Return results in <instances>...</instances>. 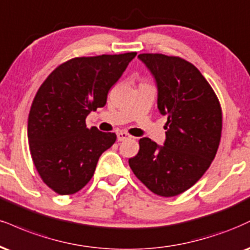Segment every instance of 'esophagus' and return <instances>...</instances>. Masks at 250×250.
<instances>
[{
	"label": "esophagus",
	"instance_id": "obj_1",
	"mask_svg": "<svg viewBox=\"0 0 250 250\" xmlns=\"http://www.w3.org/2000/svg\"><path fill=\"white\" fill-rule=\"evenodd\" d=\"M117 136V141L119 142H122V141H125V140H129V138H131V136L127 133H125V131H120V133L116 134Z\"/></svg>",
	"mask_w": 250,
	"mask_h": 250
}]
</instances>
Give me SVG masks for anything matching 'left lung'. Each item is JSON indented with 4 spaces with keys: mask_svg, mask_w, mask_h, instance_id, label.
<instances>
[{
    "mask_svg": "<svg viewBox=\"0 0 250 250\" xmlns=\"http://www.w3.org/2000/svg\"><path fill=\"white\" fill-rule=\"evenodd\" d=\"M138 58L157 83L158 109L167 116V140L158 146L148 137L141 138L129 167L155 194L174 197L193 186L215 157L222 130L220 102L188 60L162 53H141Z\"/></svg>",
    "mask_w": 250,
    "mask_h": 250,
    "instance_id": "8db88e82",
    "label": "left lung"
}]
</instances>
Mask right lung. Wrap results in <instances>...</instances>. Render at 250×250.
<instances>
[{"instance_id":"right-lung-1","label":"right lung","mask_w":250,"mask_h":250,"mask_svg":"<svg viewBox=\"0 0 250 250\" xmlns=\"http://www.w3.org/2000/svg\"><path fill=\"white\" fill-rule=\"evenodd\" d=\"M136 55L72 58L39 87L29 113V148L42 180L56 193L80 191L102 152L115 143L114 133L87 128L86 117L106 104L109 89Z\"/></svg>"}]
</instances>
